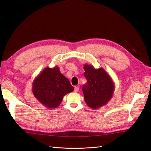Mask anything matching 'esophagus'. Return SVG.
<instances>
[{"label": "esophagus", "mask_w": 151, "mask_h": 151, "mask_svg": "<svg viewBox=\"0 0 151 151\" xmlns=\"http://www.w3.org/2000/svg\"><path fill=\"white\" fill-rule=\"evenodd\" d=\"M79 90V88H78V87H75L74 88V92L75 93H77Z\"/></svg>", "instance_id": "34e87169"}]
</instances>
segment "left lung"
I'll return each mask as SVG.
<instances>
[{
    "mask_svg": "<svg viewBox=\"0 0 151 151\" xmlns=\"http://www.w3.org/2000/svg\"><path fill=\"white\" fill-rule=\"evenodd\" d=\"M84 69L87 79V83L83 87L85 102L90 108L98 109L112 98L115 84L111 77L102 68H95L93 65L84 64Z\"/></svg>",
    "mask_w": 151,
    "mask_h": 151,
    "instance_id": "left-lung-1",
    "label": "left lung"
}]
</instances>
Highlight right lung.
Wrapping results in <instances>:
<instances>
[{"instance_id":"obj_1","label":"right lung","mask_w":151,"mask_h":151,"mask_svg":"<svg viewBox=\"0 0 151 151\" xmlns=\"http://www.w3.org/2000/svg\"><path fill=\"white\" fill-rule=\"evenodd\" d=\"M74 90L69 80L62 74L57 66L45 68L32 85L35 97L48 108H57L63 96Z\"/></svg>"}]
</instances>
